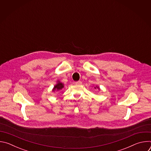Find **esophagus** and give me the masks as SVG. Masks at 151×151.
<instances>
[{
    "mask_svg": "<svg viewBox=\"0 0 151 151\" xmlns=\"http://www.w3.org/2000/svg\"><path fill=\"white\" fill-rule=\"evenodd\" d=\"M81 83H82V82H81V81H80L75 82V84H76V85H81Z\"/></svg>",
    "mask_w": 151,
    "mask_h": 151,
    "instance_id": "obj_1",
    "label": "esophagus"
}]
</instances>
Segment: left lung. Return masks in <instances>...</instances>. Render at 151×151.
Returning a JSON list of instances; mask_svg holds the SVG:
<instances>
[{
    "label": "left lung",
    "instance_id": "1",
    "mask_svg": "<svg viewBox=\"0 0 151 151\" xmlns=\"http://www.w3.org/2000/svg\"><path fill=\"white\" fill-rule=\"evenodd\" d=\"M94 88H95V89H96V88H98V89H99V90H100V88H99V87H94Z\"/></svg>",
    "mask_w": 151,
    "mask_h": 151
}]
</instances>
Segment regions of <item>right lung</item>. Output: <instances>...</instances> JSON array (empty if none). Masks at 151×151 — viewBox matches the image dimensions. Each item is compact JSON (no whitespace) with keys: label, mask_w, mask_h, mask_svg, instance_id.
Returning <instances> with one entry per match:
<instances>
[{"label":"right lung","mask_w":151,"mask_h":151,"mask_svg":"<svg viewBox=\"0 0 151 151\" xmlns=\"http://www.w3.org/2000/svg\"><path fill=\"white\" fill-rule=\"evenodd\" d=\"M64 88V84L61 82H60V81L57 82V83L54 86V88L52 89V91H55V90L57 91H59L62 90Z\"/></svg>","instance_id":"obj_1"}]
</instances>
